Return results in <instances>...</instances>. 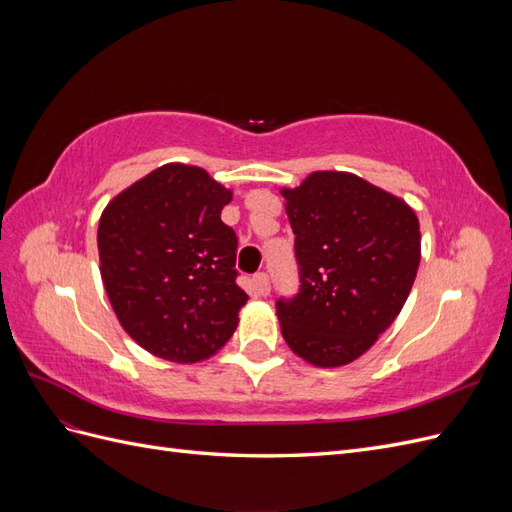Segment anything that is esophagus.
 <instances>
[{
  "instance_id": "obj_1",
  "label": "esophagus",
  "mask_w": 512,
  "mask_h": 512,
  "mask_svg": "<svg viewBox=\"0 0 512 512\" xmlns=\"http://www.w3.org/2000/svg\"><path fill=\"white\" fill-rule=\"evenodd\" d=\"M254 288L258 290V294H262V297H267V294L271 292V280H269V275L267 273H256L254 275Z\"/></svg>"
}]
</instances>
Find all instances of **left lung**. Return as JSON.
<instances>
[{"instance_id": "obj_1", "label": "left lung", "mask_w": 512, "mask_h": 512, "mask_svg": "<svg viewBox=\"0 0 512 512\" xmlns=\"http://www.w3.org/2000/svg\"><path fill=\"white\" fill-rule=\"evenodd\" d=\"M299 292L275 303L294 354L346 365L391 327L421 262V228L404 200L350 173L322 170L282 190Z\"/></svg>"}]
</instances>
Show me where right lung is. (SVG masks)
I'll list each match as a JSON object with an SVG mask.
<instances>
[{
    "instance_id": "1",
    "label": "right lung",
    "mask_w": 512,
    "mask_h": 512,
    "mask_svg": "<svg viewBox=\"0 0 512 512\" xmlns=\"http://www.w3.org/2000/svg\"><path fill=\"white\" fill-rule=\"evenodd\" d=\"M230 198L207 170L166 164L102 213L106 294L121 327L160 359L203 361L237 329L247 294L237 284V235L220 218Z\"/></svg>"
}]
</instances>
